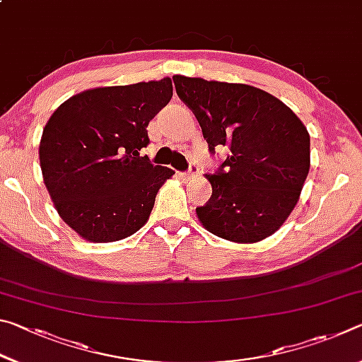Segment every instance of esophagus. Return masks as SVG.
<instances>
[{"instance_id":"esophagus-1","label":"esophagus","mask_w":362,"mask_h":362,"mask_svg":"<svg viewBox=\"0 0 362 362\" xmlns=\"http://www.w3.org/2000/svg\"><path fill=\"white\" fill-rule=\"evenodd\" d=\"M196 177H198V169H196L194 166H192V169L188 170V173H185V174H182V179L185 180V182H189V180H193V179H196Z\"/></svg>"}]
</instances>
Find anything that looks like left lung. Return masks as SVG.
I'll return each instance as SVG.
<instances>
[{
  "label": "left lung",
  "instance_id": "8db88e82",
  "mask_svg": "<svg viewBox=\"0 0 362 362\" xmlns=\"http://www.w3.org/2000/svg\"><path fill=\"white\" fill-rule=\"evenodd\" d=\"M177 95L198 119L209 150L228 146L211 199L196 207L207 231L238 244L276 233L298 203L310 170V134L276 97L241 83L173 76Z\"/></svg>",
  "mask_w": 362,
  "mask_h": 362
}]
</instances>
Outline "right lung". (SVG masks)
Masks as SVG:
<instances>
[{"label": "right lung", "instance_id": "1", "mask_svg": "<svg viewBox=\"0 0 362 362\" xmlns=\"http://www.w3.org/2000/svg\"><path fill=\"white\" fill-rule=\"evenodd\" d=\"M173 97V79L105 86L65 100L40 142L42 180L60 218L89 243H113L148 220L158 189L175 173L140 150L146 126Z\"/></svg>", "mask_w": 362, "mask_h": 362}]
</instances>
